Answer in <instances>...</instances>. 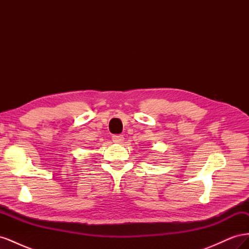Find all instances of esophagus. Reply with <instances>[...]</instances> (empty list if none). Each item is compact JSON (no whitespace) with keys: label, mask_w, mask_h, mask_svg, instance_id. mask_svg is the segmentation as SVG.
I'll use <instances>...</instances> for the list:
<instances>
[{"label":"esophagus","mask_w":249,"mask_h":249,"mask_svg":"<svg viewBox=\"0 0 249 249\" xmlns=\"http://www.w3.org/2000/svg\"><path fill=\"white\" fill-rule=\"evenodd\" d=\"M112 140L114 143H123L124 141V137L123 136V135H114Z\"/></svg>","instance_id":"34e87169"}]
</instances>
